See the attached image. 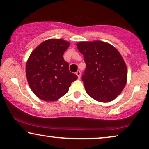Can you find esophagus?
<instances>
[{"instance_id":"1","label":"esophagus","mask_w":149,"mask_h":149,"mask_svg":"<svg viewBox=\"0 0 149 149\" xmlns=\"http://www.w3.org/2000/svg\"><path fill=\"white\" fill-rule=\"evenodd\" d=\"M76 74L77 75V77H78V78L80 79V77H81V72H80V71H79V70L77 71V72H76Z\"/></svg>"}]
</instances>
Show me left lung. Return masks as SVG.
<instances>
[{
	"mask_svg": "<svg viewBox=\"0 0 149 149\" xmlns=\"http://www.w3.org/2000/svg\"><path fill=\"white\" fill-rule=\"evenodd\" d=\"M77 46L86 63L82 81L87 94L101 102L115 100L127 83V69L121 55L100 40L79 42Z\"/></svg>",
	"mask_w": 149,
	"mask_h": 149,
	"instance_id": "1",
	"label": "left lung"
}]
</instances>
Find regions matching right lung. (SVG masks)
<instances>
[{
  "label": "right lung",
  "instance_id": "add662e5",
  "mask_svg": "<svg viewBox=\"0 0 149 149\" xmlns=\"http://www.w3.org/2000/svg\"><path fill=\"white\" fill-rule=\"evenodd\" d=\"M69 45V42L61 38L48 39L36 47L28 58L26 77L30 89L38 98L58 100L78 78L69 71V64L63 58Z\"/></svg>",
  "mask_w": 149,
  "mask_h": 149
}]
</instances>
